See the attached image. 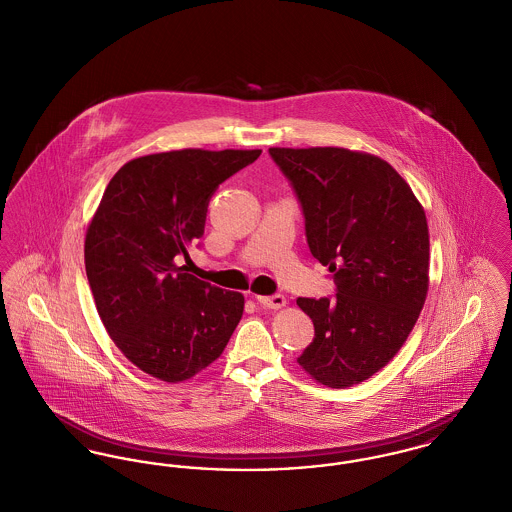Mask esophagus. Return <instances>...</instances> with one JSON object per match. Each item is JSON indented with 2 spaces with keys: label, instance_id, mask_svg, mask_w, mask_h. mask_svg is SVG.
<instances>
[{
  "label": "esophagus",
  "instance_id": "34e87169",
  "mask_svg": "<svg viewBox=\"0 0 512 512\" xmlns=\"http://www.w3.org/2000/svg\"><path fill=\"white\" fill-rule=\"evenodd\" d=\"M256 299H258V303H260L262 307L273 308V310L285 307V303H287L283 295H270V297H256Z\"/></svg>",
  "mask_w": 512,
  "mask_h": 512
}]
</instances>
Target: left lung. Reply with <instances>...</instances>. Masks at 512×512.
Masks as SVG:
<instances>
[{
	"mask_svg": "<svg viewBox=\"0 0 512 512\" xmlns=\"http://www.w3.org/2000/svg\"><path fill=\"white\" fill-rule=\"evenodd\" d=\"M305 215L312 256L336 299L299 297L314 340L297 363L330 388L359 384L408 340L429 291V227L408 182L376 155L343 147L270 149Z\"/></svg>",
	"mask_w": 512,
	"mask_h": 512,
	"instance_id": "left-lung-1",
	"label": "left lung"
}]
</instances>
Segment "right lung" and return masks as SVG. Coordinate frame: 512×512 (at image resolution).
Returning a JSON list of instances; mask_svg holds the SVG:
<instances>
[{
	"label": "right lung",
	"mask_w": 512,
	"mask_h": 512,
	"mask_svg": "<svg viewBox=\"0 0 512 512\" xmlns=\"http://www.w3.org/2000/svg\"><path fill=\"white\" fill-rule=\"evenodd\" d=\"M260 149H180L132 159L112 176L85 235V270L108 336L165 382L202 373L225 349L244 297L176 262L204 235L221 182Z\"/></svg>",
	"instance_id": "right-lung-1"
}]
</instances>
